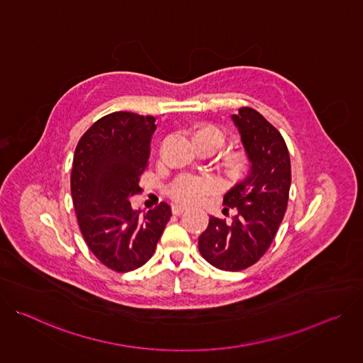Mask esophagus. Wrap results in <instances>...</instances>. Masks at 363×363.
I'll return each mask as SVG.
<instances>
[{"label": "esophagus", "instance_id": "obj_1", "mask_svg": "<svg viewBox=\"0 0 363 363\" xmlns=\"http://www.w3.org/2000/svg\"><path fill=\"white\" fill-rule=\"evenodd\" d=\"M185 210H186V205H184V203H175V205L172 206V213H174L175 216H181Z\"/></svg>", "mask_w": 363, "mask_h": 363}]
</instances>
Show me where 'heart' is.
<instances>
[{"label": "heart", "mask_w": 363, "mask_h": 363, "mask_svg": "<svg viewBox=\"0 0 363 363\" xmlns=\"http://www.w3.org/2000/svg\"><path fill=\"white\" fill-rule=\"evenodd\" d=\"M189 132L198 149H208L211 152H216L218 147H221L227 138L224 129L213 123L195 125L189 129ZM241 160H242V153L234 152L233 155H230L227 164L230 168H234L241 162ZM211 191H213V181L210 178L182 175L171 185L169 194L177 201L194 203L202 199Z\"/></svg>", "instance_id": "heart-1"}]
</instances>
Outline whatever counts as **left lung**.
I'll return each mask as SVG.
<instances>
[{"label":"left lung","mask_w":363,"mask_h":363,"mask_svg":"<svg viewBox=\"0 0 363 363\" xmlns=\"http://www.w3.org/2000/svg\"><path fill=\"white\" fill-rule=\"evenodd\" d=\"M231 119L251 162L250 174L224 195L223 213L235 214L230 220L210 217L198 248L211 266L240 272L260 260L276 237L287 208L291 167L281 133L262 113L241 108Z\"/></svg>","instance_id":"8db88e82"}]
</instances>
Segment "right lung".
<instances>
[{
  "instance_id": "obj_1",
  "label": "right lung",
  "mask_w": 363,
  "mask_h": 363,
  "mask_svg": "<svg viewBox=\"0 0 363 363\" xmlns=\"http://www.w3.org/2000/svg\"><path fill=\"white\" fill-rule=\"evenodd\" d=\"M155 129L153 116L113 112L94 122L74 150L70 188L80 231L97 260L118 273L149 260L172 216L167 202L140 216L129 201L142 191Z\"/></svg>"
}]
</instances>
